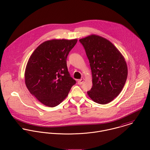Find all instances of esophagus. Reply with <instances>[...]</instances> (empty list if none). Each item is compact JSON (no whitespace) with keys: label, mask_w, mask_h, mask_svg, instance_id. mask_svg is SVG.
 Segmentation results:
<instances>
[{"label":"esophagus","mask_w":150,"mask_h":150,"mask_svg":"<svg viewBox=\"0 0 150 150\" xmlns=\"http://www.w3.org/2000/svg\"><path fill=\"white\" fill-rule=\"evenodd\" d=\"M84 81V79H81L78 81V84H79V85L83 84Z\"/></svg>","instance_id":"34e87169"}]
</instances>
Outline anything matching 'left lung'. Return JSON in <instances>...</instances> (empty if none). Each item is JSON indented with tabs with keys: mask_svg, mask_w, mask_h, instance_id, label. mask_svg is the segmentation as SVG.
<instances>
[{
	"mask_svg": "<svg viewBox=\"0 0 150 150\" xmlns=\"http://www.w3.org/2000/svg\"><path fill=\"white\" fill-rule=\"evenodd\" d=\"M79 40L92 71V87L87 93L97 103H108L118 96L127 81L125 58L112 43L100 36L92 34Z\"/></svg>",
	"mask_w": 150,
	"mask_h": 150,
	"instance_id": "left-lung-1",
	"label": "left lung"
}]
</instances>
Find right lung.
Wrapping results in <instances>:
<instances>
[{
    "instance_id": "add662e5",
    "label": "right lung",
    "mask_w": 150,
    "mask_h": 150,
    "mask_svg": "<svg viewBox=\"0 0 150 150\" xmlns=\"http://www.w3.org/2000/svg\"><path fill=\"white\" fill-rule=\"evenodd\" d=\"M77 39H52L40 44L28 59L25 82L30 93L48 107L59 105L76 84L66 59Z\"/></svg>"
}]
</instances>
